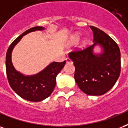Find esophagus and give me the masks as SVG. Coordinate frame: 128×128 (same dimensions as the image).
I'll return each instance as SVG.
<instances>
[{
	"label": "esophagus",
	"mask_w": 128,
	"mask_h": 128,
	"mask_svg": "<svg viewBox=\"0 0 128 128\" xmlns=\"http://www.w3.org/2000/svg\"><path fill=\"white\" fill-rule=\"evenodd\" d=\"M65 60H66V62H67V63H70V62H71V59L70 58H67Z\"/></svg>",
	"instance_id": "esophagus-1"
}]
</instances>
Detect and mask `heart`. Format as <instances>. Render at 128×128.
<instances>
[{
	"label": "heart",
	"instance_id": "obj_1",
	"mask_svg": "<svg viewBox=\"0 0 128 128\" xmlns=\"http://www.w3.org/2000/svg\"><path fill=\"white\" fill-rule=\"evenodd\" d=\"M80 40V36L78 33H75L74 34L72 37H71L70 40L69 41V43H68V46H75L78 43ZM86 44V39H84L82 41V43H81V46L82 47H84L85 45Z\"/></svg>",
	"mask_w": 128,
	"mask_h": 128
}]
</instances>
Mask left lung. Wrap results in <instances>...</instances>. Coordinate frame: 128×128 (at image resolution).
<instances>
[{
	"label": "left lung",
	"instance_id": "8db88e82",
	"mask_svg": "<svg viewBox=\"0 0 128 128\" xmlns=\"http://www.w3.org/2000/svg\"><path fill=\"white\" fill-rule=\"evenodd\" d=\"M90 28L94 32L93 45L70 52L69 57L74 62V78L81 91L89 96H102L112 88L119 78L121 53L110 36L97 27ZM98 45L101 52L95 53L94 48Z\"/></svg>",
	"mask_w": 128,
	"mask_h": 128
}]
</instances>
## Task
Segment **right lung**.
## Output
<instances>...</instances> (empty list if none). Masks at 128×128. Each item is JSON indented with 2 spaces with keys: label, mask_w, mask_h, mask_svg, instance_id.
<instances>
[{
  "label": "right lung",
  "mask_w": 128,
  "mask_h": 128,
  "mask_svg": "<svg viewBox=\"0 0 128 128\" xmlns=\"http://www.w3.org/2000/svg\"><path fill=\"white\" fill-rule=\"evenodd\" d=\"M43 26L32 27L26 30L12 42L6 54V72L10 86L19 96L30 102L42 101L51 95L56 86V76L65 65L66 61L52 62L39 73L24 75L15 69L12 63V53L23 36L37 30H43Z\"/></svg>",
  "instance_id": "1"
}]
</instances>
